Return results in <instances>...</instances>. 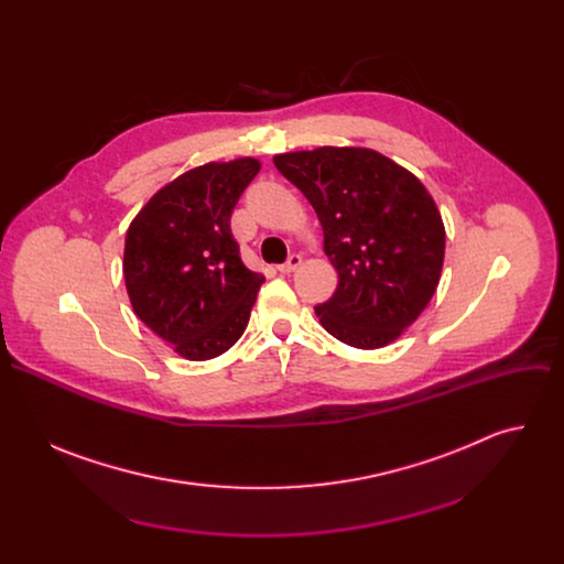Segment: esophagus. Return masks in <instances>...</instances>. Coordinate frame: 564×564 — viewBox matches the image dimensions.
Listing matches in <instances>:
<instances>
[{
    "instance_id": "1",
    "label": "esophagus",
    "mask_w": 564,
    "mask_h": 564,
    "mask_svg": "<svg viewBox=\"0 0 564 564\" xmlns=\"http://www.w3.org/2000/svg\"><path fill=\"white\" fill-rule=\"evenodd\" d=\"M301 261H303V259H301V257H299V254H292V257H290V259H288V261H285V263H281V265H279V268H276V270H279V272H281V274H292V272H294V270H299V265H301Z\"/></svg>"
}]
</instances>
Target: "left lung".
<instances>
[{"label":"left lung","instance_id":"obj_1","mask_svg":"<svg viewBox=\"0 0 564 564\" xmlns=\"http://www.w3.org/2000/svg\"><path fill=\"white\" fill-rule=\"evenodd\" d=\"M324 229L339 274L318 324L352 348H383L431 303L444 265L442 214L422 181L368 147H316L274 155Z\"/></svg>","mask_w":564,"mask_h":564}]
</instances>
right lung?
<instances>
[{
  "label": "right lung",
  "instance_id": "right-lung-1",
  "mask_svg": "<svg viewBox=\"0 0 564 564\" xmlns=\"http://www.w3.org/2000/svg\"><path fill=\"white\" fill-rule=\"evenodd\" d=\"M259 170L252 155L194 167L160 187L127 229L131 307L183 359H214L246 333L265 276L240 261L229 218Z\"/></svg>",
  "mask_w": 564,
  "mask_h": 564
}]
</instances>
